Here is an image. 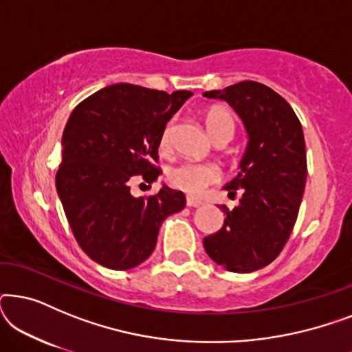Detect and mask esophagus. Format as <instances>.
I'll list each match as a JSON object with an SVG mask.
<instances>
[{
	"instance_id": "esophagus-1",
	"label": "esophagus",
	"mask_w": 352,
	"mask_h": 352,
	"mask_svg": "<svg viewBox=\"0 0 352 352\" xmlns=\"http://www.w3.org/2000/svg\"><path fill=\"white\" fill-rule=\"evenodd\" d=\"M186 204H187V206H192V208H197V206H201V205H204V201H201V200H197V199H190V197H187Z\"/></svg>"
}]
</instances>
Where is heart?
I'll use <instances>...</instances> for the list:
<instances>
[{
	"label": "heart",
	"mask_w": 352,
	"mask_h": 352,
	"mask_svg": "<svg viewBox=\"0 0 352 352\" xmlns=\"http://www.w3.org/2000/svg\"><path fill=\"white\" fill-rule=\"evenodd\" d=\"M206 129H208L210 136L216 141L219 136L226 133L234 134V118L228 110L224 109H211L206 113L205 118ZM173 128H175V120H170L163 128L160 134V147L163 151H168L171 146L173 138ZM168 181L173 187L186 192L190 197H200L205 194L211 184L219 181V171L218 168L213 165H204V163H194V162H184L179 165L173 166L168 171Z\"/></svg>",
	"instance_id": "b5f03b06"
}]
</instances>
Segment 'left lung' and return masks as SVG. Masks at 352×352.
<instances>
[{
  "instance_id": "8db88e82",
  "label": "left lung",
  "mask_w": 352,
  "mask_h": 352,
  "mask_svg": "<svg viewBox=\"0 0 352 352\" xmlns=\"http://www.w3.org/2000/svg\"><path fill=\"white\" fill-rule=\"evenodd\" d=\"M204 96L226 100L248 136L240 173L224 186L229 195L243 189L240 205H221L224 226L204 239L205 252L230 272L258 271L278 256L296 223L307 175L305 134L290 104L258 81Z\"/></svg>"
}]
</instances>
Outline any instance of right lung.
<instances>
[{
    "mask_svg": "<svg viewBox=\"0 0 352 352\" xmlns=\"http://www.w3.org/2000/svg\"><path fill=\"white\" fill-rule=\"evenodd\" d=\"M192 96L117 83L91 94L72 112L62 134L56 189L81 250L113 271L151 256L163 221L186 206L181 190L163 186L151 197L131 195L133 177L160 176V134Z\"/></svg>",
    "mask_w": 352,
    "mask_h": 352,
    "instance_id": "right-lung-1",
    "label": "right lung"
}]
</instances>
